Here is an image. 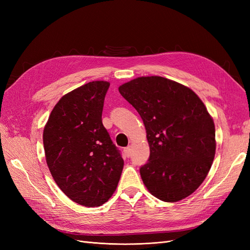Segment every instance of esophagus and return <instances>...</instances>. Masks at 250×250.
Listing matches in <instances>:
<instances>
[{
	"mask_svg": "<svg viewBox=\"0 0 250 250\" xmlns=\"http://www.w3.org/2000/svg\"><path fill=\"white\" fill-rule=\"evenodd\" d=\"M123 152H124V155H125L126 157H129L130 154H131V152H130V147H126V148L123 150Z\"/></svg>",
	"mask_w": 250,
	"mask_h": 250,
	"instance_id": "34e87169",
	"label": "esophagus"
}]
</instances>
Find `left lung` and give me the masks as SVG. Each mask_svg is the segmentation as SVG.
Returning a JSON list of instances; mask_svg holds the SVG:
<instances>
[{
  "instance_id": "1",
  "label": "left lung",
  "mask_w": 250,
  "mask_h": 250,
  "mask_svg": "<svg viewBox=\"0 0 250 250\" xmlns=\"http://www.w3.org/2000/svg\"><path fill=\"white\" fill-rule=\"evenodd\" d=\"M119 92L137 109L146 128L148 162L144 185L166 202L183 200L206 179L216 152L215 124L191 88L160 77H139Z\"/></svg>"
}]
</instances>
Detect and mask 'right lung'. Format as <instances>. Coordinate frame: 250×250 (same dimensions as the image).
I'll return each mask as SVG.
<instances>
[{
  "mask_svg": "<svg viewBox=\"0 0 250 250\" xmlns=\"http://www.w3.org/2000/svg\"><path fill=\"white\" fill-rule=\"evenodd\" d=\"M107 81H92L65 94L44 126V154L53 179L67 197L94 208L116 191L124 161L102 124Z\"/></svg>",
  "mask_w": 250,
  "mask_h": 250,
  "instance_id": "add662e5",
  "label": "right lung"
}]
</instances>
